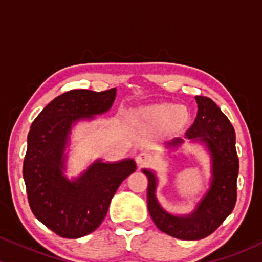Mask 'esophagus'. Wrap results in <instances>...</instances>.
<instances>
[{
    "instance_id": "1",
    "label": "esophagus",
    "mask_w": 262,
    "mask_h": 262,
    "mask_svg": "<svg viewBox=\"0 0 262 262\" xmlns=\"http://www.w3.org/2000/svg\"><path fill=\"white\" fill-rule=\"evenodd\" d=\"M135 160H137L139 166H146V165L151 164L154 158H152V155L149 151H140L135 156Z\"/></svg>"
}]
</instances>
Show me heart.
<instances>
[{
  "instance_id": "1",
  "label": "heart",
  "mask_w": 262,
  "mask_h": 262,
  "mask_svg": "<svg viewBox=\"0 0 262 262\" xmlns=\"http://www.w3.org/2000/svg\"><path fill=\"white\" fill-rule=\"evenodd\" d=\"M145 116L155 122H162L170 118L173 123H182L187 119V111L185 107H175L173 104L162 103L149 107Z\"/></svg>"
}]
</instances>
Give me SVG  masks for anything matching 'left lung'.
Wrapping results in <instances>:
<instances>
[{"label": "left lung", "instance_id": "1", "mask_svg": "<svg viewBox=\"0 0 262 262\" xmlns=\"http://www.w3.org/2000/svg\"><path fill=\"white\" fill-rule=\"evenodd\" d=\"M197 117L186 132V138L203 143L212 158V181L209 189L187 215H173L166 212L155 196L158 179L152 171L144 169L149 180L148 209L156 227L164 233L181 240H200L210 235L230 214L236 202V179L239 159L235 149V130L221 108L204 96L194 97ZM182 139L167 141L175 148Z\"/></svg>", "mask_w": 262, "mask_h": 262}]
</instances>
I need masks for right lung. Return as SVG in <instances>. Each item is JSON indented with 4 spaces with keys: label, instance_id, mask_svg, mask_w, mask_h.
Returning a JSON list of instances; mask_svg holds the SVG:
<instances>
[{
    "label": "right lung",
    "instance_id": "right-lung-1",
    "mask_svg": "<svg viewBox=\"0 0 262 262\" xmlns=\"http://www.w3.org/2000/svg\"><path fill=\"white\" fill-rule=\"evenodd\" d=\"M114 98L116 89L71 90L54 98L31 125L23 162L28 202L35 218L62 237L76 239L97 229L119 185L137 169L133 159L97 160L77 179L64 175L73 124L106 113Z\"/></svg>",
    "mask_w": 262,
    "mask_h": 262
}]
</instances>
